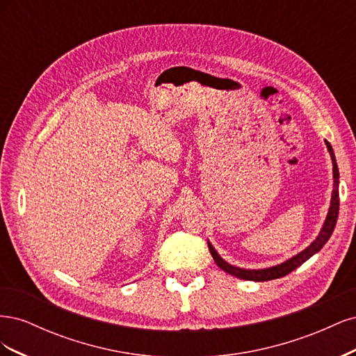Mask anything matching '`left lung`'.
<instances>
[{
	"mask_svg": "<svg viewBox=\"0 0 356 356\" xmlns=\"http://www.w3.org/2000/svg\"><path fill=\"white\" fill-rule=\"evenodd\" d=\"M325 145L330 152L331 160H332V178H334V184H332V195H331V202H330V209L327 213V218L324 221V225L319 232V234L316 236V239L312 242L306 250H303L301 252H298L297 255L291 257L289 260L276 264L272 267L267 268H257V270H251V268H242V267H236L233 264H229L227 261L221 258V255L215 251V248L211 245V242H208L209 251L212 254L213 261L217 263V266L221 268V270L227 272L229 275H233L239 279H245V281H254V282H264V281H272V279H277L282 277L288 273H291L293 270H296L297 267H300L305 261H307L312 255H315L316 252H319L322 250L328 239L331 238V234L334 232V227H336L337 222V217H339V207H340V200H339V168H337V161H336V156H334L332 147L328 141H325Z\"/></svg>",
	"mask_w": 356,
	"mask_h": 356,
	"instance_id": "left-lung-1",
	"label": "left lung"
}]
</instances>
